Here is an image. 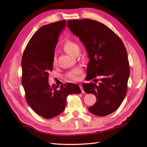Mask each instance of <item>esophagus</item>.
Masks as SVG:
<instances>
[{
	"label": "esophagus",
	"mask_w": 147,
	"mask_h": 147,
	"mask_svg": "<svg viewBox=\"0 0 147 147\" xmlns=\"http://www.w3.org/2000/svg\"><path fill=\"white\" fill-rule=\"evenodd\" d=\"M80 88L81 90H82V93H84V92H84V90H83V86H82V85H80Z\"/></svg>",
	"instance_id": "1"
}]
</instances>
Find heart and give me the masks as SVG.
Masks as SVG:
<instances>
[{
  "label": "heart",
  "mask_w": 147,
  "mask_h": 147,
  "mask_svg": "<svg viewBox=\"0 0 147 147\" xmlns=\"http://www.w3.org/2000/svg\"><path fill=\"white\" fill-rule=\"evenodd\" d=\"M63 49L65 52L68 53L69 54L73 55L77 51L79 50V47L77 45V43L74 42L73 41H70V40H68L66 41L63 45ZM56 62V59L54 57V61H53V63L54 64H55ZM82 73V69L80 67H76L72 71H69L67 73V77L69 78H70L73 80L76 81L78 80L79 76Z\"/></svg>",
  "instance_id": "heart-1"
}]
</instances>
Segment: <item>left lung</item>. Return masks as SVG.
I'll use <instances>...</instances> for the list:
<instances>
[{
	"label": "left lung",
	"mask_w": 147,
	"mask_h": 147,
	"mask_svg": "<svg viewBox=\"0 0 147 147\" xmlns=\"http://www.w3.org/2000/svg\"><path fill=\"white\" fill-rule=\"evenodd\" d=\"M67 27L80 38L88 53L86 78H100L98 85H82L84 91L96 98L88 111L98 116L112 113L119 107L127 92L129 66L124 43L113 31L95 20H69Z\"/></svg>",
	"instance_id": "1"
}]
</instances>
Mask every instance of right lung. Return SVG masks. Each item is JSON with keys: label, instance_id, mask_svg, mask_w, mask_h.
<instances>
[{"label": "right lung", "instance_id": "add662e5", "mask_svg": "<svg viewBox=\"0 0 147 147\" xmlns=\"http://www.w3.org/2000/svg\"><path fill=\"white\" fill-rule=\"evenodd\" d=\"M65 26L66 21L62 20L42 26L30 40L22 57V85L26 102L34 112L47 119L64 111L68 95L82 92L74 83L61 85L59 89L49 83L55 48Z\"/></svg>", "mask_w": 147, "mask_h": 147}]
</instances>
